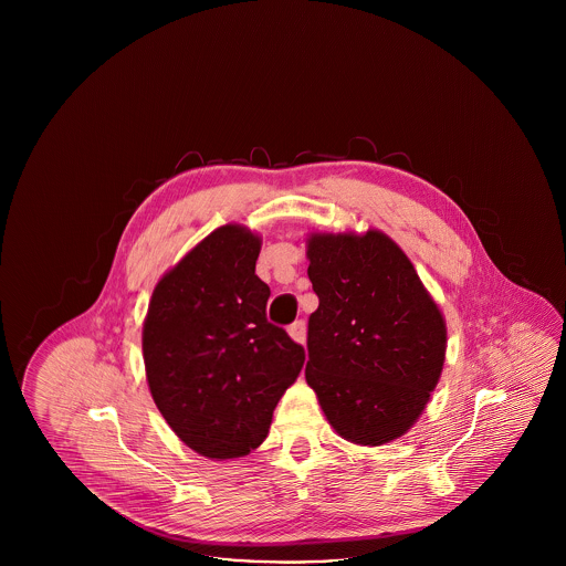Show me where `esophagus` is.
I'll use <instances>...</instances> for the list:
<instances>
[{
	"mask_svg": "<svg viewBox=\"0 0 566 566\" xmlns=\"http://www.w3.org/2000/svg\"><path fill=\"white\" fill-rule=\"evenodd\" d=\"M289 335L298 344H305V323L303 321H295V323L289 326Z\"/></svg>",
	"mask_w": 566,
	"mask_h": 566,
	"instance_id": "esophagus-1",
	"label": "esophagus"
}]
</instances>
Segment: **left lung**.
<instances>
[{
	"label": "left lung",
	"mask_w": 566,
	"mask_h": 566,
	"mask_svg": "<svg viewBox=\"0 0 566 566\" xmlns=\"http://www.w3.org/2000/svg\"><path fill=\"white\" fill-rule=\"evenodd\" d=\"M305 379L331 427L360 446L401 437L443 369L446 323L403 250L379 231L312 235Z\"/></svg>",
	"instance_id": "8db88e82"
}]
</instances>
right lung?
I'll use <instances>...</instances> for the list:
<instances>
[{"mask_svg": "<svg viewBox=\"0 0 566 566\" xmlns=\"http://www.w3.org/2000/svg\"><path fill=\"white\" fill-rule=\"evenodd\" d=\"M261 240L216 229L161 277L142 350L153 399L190 450L240 458L259 448L305 350L268 321L270 286L254 273Z\"/></svg>", "mask_w": 566, "mask_h": 566, "instance_id": "1", "label": "right lung"}]
</instances>
